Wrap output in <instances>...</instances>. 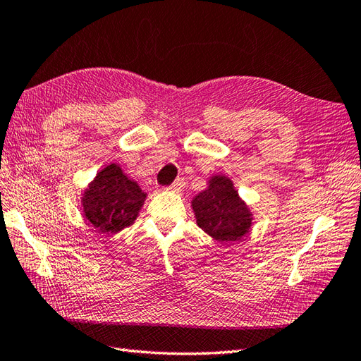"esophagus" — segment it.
I'll return each mask as SVG.
<instances>
[{
    "instance_id": "obj_1",
    "label": "esophagus",
    "mask_w": 361,
    "mask_h": 361,
    "mask_svg": "<svg viewBox=\"0 0 361 361\" xmlns=\"http://www.w3.org/2000/svg\"><path fill=\"white\" fill-rule=\"evenodd\" d=\"M183 189V180H177L175 183H172L169 188H166V190H171V192H180Z\"/></svg>"
}]
</instances>
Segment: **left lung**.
I'll list each match as a JSON object with an SVG mask.
<instances>
[{
	"mask_svg": "<svg viewBox=\"0 0 361 361\" xmlns=\"http://www.w3.org/2000/svg\"><path fill=\"white\" fill-rule=\"evenodd\" d=\"M190 206L198 227L215 241H243L250 233L253 214L226 175H212L207 189L193 197Z\"/></svg>",
	"mask_w": 361,
	"mask_h": 361,
	"instance_id": "left-lung-1",
	"label": "left lung"
}]
</instances>
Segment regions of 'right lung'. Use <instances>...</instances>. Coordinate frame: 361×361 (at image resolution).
I'll return each instance as SVG.
<instances>
[{
    "mask_svg": "<svg viewBox=\"0 0 361 361\" xmlns=\"http://www.w3.org/2000/svg\"><path fill=\"white\" fill-rule=\"evenodd\" d=\"M145 200L137 181L128 178L117 163H109L82 192V215L96 232L116 235L134 224Z\"/></svg>",
    "mask_w": 361,
    "mask_h": 361,
    "instance_id": "1",
    "label": "right lung"
}]
</instances>
